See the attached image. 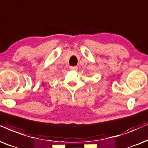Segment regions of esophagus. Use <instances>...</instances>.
<instances>
[{
    "mask_svg": "<svg viewBox=\"0 0 148 148\" xmlns=\"http://www.w3.org/2000/svg\"><path fill=\"white\" fill-rule=\"evenodd\" d=\"M77 69H78V68L76 66H71L70 68V70L71 71H76V70H77Z\"/></svg>",
    "mask_w": 148,
    "mask_h": 148,
    "instance_id": "esophagus-1",
    "label": "esophagus"
}]
</instances>
